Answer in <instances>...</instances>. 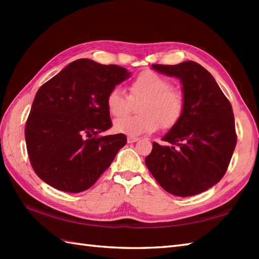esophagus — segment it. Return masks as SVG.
I'll return each mask as SVG.
<instances>
[{"instance_id": "esophagus-1", "label": "esophagus", "mask_w": 259, "mask_h": 259, "mask_svg": "<svg viewBox=\"0 0 259 259\" xmlns=\"http://www.w3.org/2000/svg\"><path fill=\"white\" fill-rule=\"evenodd\" d=\"M139 139L136 138V137H128V139H126V141H128V144H134V142H137Z\"/></svg>"}]
</instances>
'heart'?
<instances>
[{
    "mask_svg": "<svg viewBox=\"0 0 259 259\" xmlns=\"http://www.w3.org/2000/svg\"><path fill=\"white\" fill-rule=\"evenodd\" d=\"M144 98L138 116H125L114 121L120 134L140 136L158 129L171 128L180 120L185 110L183 92L172 89L164 76L153 71L140 73L130 84V97L121 88H113L107 97V108L113 117H120L131 107V100Z\"/></svg>",
    "mask_w": 259,
    "mask_h": 259,
    "instance_id": "1",
    "label": "heart"
}]
</instances>
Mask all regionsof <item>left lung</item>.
<instances>
[{"label": "left lung", "mask_w": 259, "mask_h": 259, "mask_svg": "<svg viewBox=\"0 0 259 259\" xmlns=\"http://www.w3.org/2000/svg\"><path fill=\"white\" fill-rule=\"evenodd\" d=\"M151 67L180 80L185 110L162 137L166 145L153 142L146 166L169 194H200L224 177L235 150L237 137L232 104L199 63L185 61Z\"/></svg>", "instance_id": "left-lung-1"}]
</instances>
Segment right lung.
<instances>
[{"instance_id":"right-lung-1","label":"right lung","mask_w":259,"mask_h":259,"mask_svg":"<svg viewBox=\"0 0 259 259\" xmlns=\"http://www.w3.org/2000/svg\"><path fill=\"white\" fill-rule=\"evenodd\" d=\"M130 78L119 65L79 59L37 90L26 121L25 141L35 174L67 192L96 183L126 144L123 134L98 137L112 126L107 97Z\"/></svg>"}]
</instances>
